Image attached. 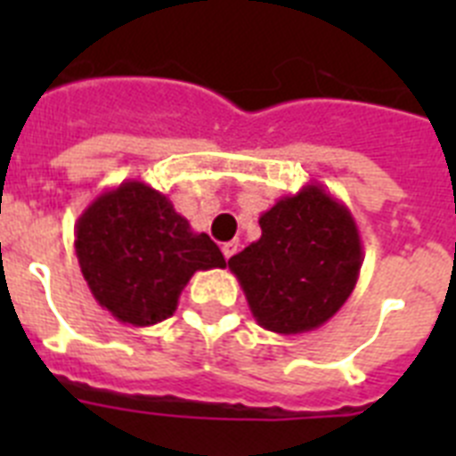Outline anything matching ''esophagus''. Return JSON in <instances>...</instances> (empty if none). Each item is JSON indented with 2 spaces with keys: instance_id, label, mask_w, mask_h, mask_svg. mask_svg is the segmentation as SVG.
<instances>
[{
  "instance_id": "1",
  "label": "esophagus",
  "mask_w": 456,
  "mask_h": 456,
  "mask_svg": "<svg viewBox=\"0 0 456 456\" xmlns=\"http://www.w3.org/2000/svg\"><path fill=\"white\" fill-rule=\"evenodd\" d=\"M221 251H224L225 257H232L237 253V241H225L224 247H221Z\"/></svg>"
}]
</instances>
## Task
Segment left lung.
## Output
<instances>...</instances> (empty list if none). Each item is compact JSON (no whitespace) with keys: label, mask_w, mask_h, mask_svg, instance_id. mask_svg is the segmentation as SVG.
Instances as JSON below:
<instances>
[{"label":"left lung","mask_w":456,"mask_h":456,"mask_svg":"<svg viewBox=\"0 0 456 456\" xmlns=\"http://www.w3.org/2000/svg\"><path fill=\"white\" fill-rule=\"evenodd\" d=\"M260 240L228 260L253 317L281 336L313 331L354 292L363 244L352 212L308 183L260 215Z\"/></svg>","instance_id":"obj_1"}]
</instances>
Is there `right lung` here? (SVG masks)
<instances>
[{
  "label": "right lung",
  "instance_id": "1",
  "mask_svg": "<svg viewBox=\"0 0 456 456\" xmlns=\"http://www.w3.org/2000/svg\"><path fill=\"white\" fill-rule=\"evenodd\" d=\"M75 251L95 301L132 326L171 317L193 273L225 267L215 241L141 180L107 189L84 209Z\"/></svg>",
  "mask_w": 456,
  "mask_h": 456
}]
</instances>
